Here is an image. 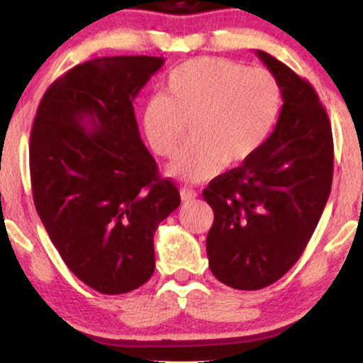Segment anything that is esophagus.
Wrapping results in <instances>:
<instances>
[{"label": "esophagus", "mask_w": 363, "mask_h": 363, "mask_svg": "<svg viewBox=\"0 0 363 363\" xmlns=\"http://www.w3.org/2000/svg\"><path fill=\"white\" fill-rule=\"evenodd\" d=\"M198 198V193L194 189H189V187H182L181 189V199L182 201H191V199Z\"/></svg>", "instance_id": "34e87169"}]
</instances>
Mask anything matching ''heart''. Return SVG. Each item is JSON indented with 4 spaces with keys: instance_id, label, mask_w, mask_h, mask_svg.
<instances>
[{
    "instance_id": "heart-1",
    "label": "heart",
    "mask_w": 363,
    "mask_h": 363,
    "mask_svg": "<svg viewBox=\"0 0 363 363\" xmlns=\"http://www.w3.org/2000/svg\"><path fill=\"white\" fill-rule=\"evenodd\" d=\"M280 106V85L268 69L198 57L170 72L164 95L145 104L141 124L150 147L165 158L176 155L189 124L191 143L167 174L203 182L223 165L247 162L272 133Z\"/></svg>"
}]
</instances>
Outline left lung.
Masks as SVG:
<instances>
[{
	"label": "left lung",
	"instance_id": "8db88e82",
	"mask_svg": "<svg viewBox=\"0 0 363 363\" xmlns=\"http://www.w3.org/2000/svg\"><path fill=\"white\" fill-rule=\"evenodd\" d=\"M283 106L269 138L254 155L203 191L215 220L206 254L216 280L259 290L285 274L318 227L331 193L333 135L309 82L264 51Z\"/></svg>",
	"mask_w": 363,
	"mask_h": 363
}]
</instances>
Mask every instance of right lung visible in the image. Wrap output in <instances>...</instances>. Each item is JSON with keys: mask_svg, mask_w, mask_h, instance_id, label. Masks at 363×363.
I'll use <instances>...</instances> for the list:
<instances>
[{"mask_svg": "<svg viewBox=\"0 0 363 363\" xmlns=\"http://www.w3.org/2000/svg\"><path fill=\"white\" fill-rule=\"evenodd\" d=\"M164 57H95L49 86L30 133L34 205L72 273L106 295L155 269L153 235L181 205L141 141L133 101Z\"/></svg>", "mask_w": 363, "mask_h": 363, "instance_id": "right-lung-1", "label": "right lung"}]
</instances>
